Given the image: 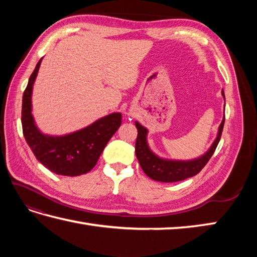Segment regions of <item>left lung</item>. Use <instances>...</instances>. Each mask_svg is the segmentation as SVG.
Segmentation results:
<instances>
[{"label":"left lung","mask_w":257,"mask_h":257,"mask_svg":"<svg viewBox=\"0 0 257 257\" xmlns=\"http://www.w3.org/2000/svg\"><path fill=\"white\" fill-rule=\"evenodd\" d=\"M222 95L224 97V91L222 90ZM225 121V114L219 127V133L214 143L212 144L211 148L207 150L205 155L198 158V159L190 161H176V160H165L156 156L152 152L148 144H147V130L144 125H141L138 121H136V127L138 129L137 140H136V156L140 163V167L144 172L151 178L152 180L160 182H177L182 181L188 178H191L198 174L202 169L204 168L211 157L214 154L219 141L221 139V135L223 132V125Z\"/></svg>","instance_id":"1"}]
</instances>
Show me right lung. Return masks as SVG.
<instances>
[{"instance_id":"right-lung-1","label":"right lung","mask_w":257,"mask_h":257,"mask_svg":"<svg viewBox=\"0 0 257 257\" xmlns=\"http://www.w3.org/2000/svg\"><path fill=\"white\" fill-rule=\"evenodd\" d=\"M43 57L32 73L22 100V128L27 145L36 159L56 174L76 177L89 172L102 150L121 124V113L113 112L98 119L88 127L65 136L43 135L32 114L33 84Z\"/></svg>"}]
</instances>
